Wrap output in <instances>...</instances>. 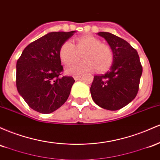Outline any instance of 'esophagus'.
<instances>
[{
	"instance_id": "34e87169",
	"label": "esophagus",
	"mask_w": 160,
	"mask_h": 160,
	"mask_svg": "<svg viewBox=\"0 0 160 160\" xmlns=\"http://www.w3.org/2000/svg\"><path fill=\"white\" fill-rule=\"evenodd\" d=\"M81 77H82V75H75V76H74V79L75 80H79L81 78Z\"/></svg>"
}]
</instances>
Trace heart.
<instances>
[{
  "instance_id": "1",
  "label": "heart",
  "mask_w": 160,
  "mask_h": 160,
  "mask_svg": "<svg viewBox=\"0 0 160 160\" xmlns=\"http://www.w3.org/2000/svg\"><path fill=\"white\" fill-rule=\"evenodd\" d=\"M59 55L61 61L66 66L77 62L81 56L84 60L66 68V72L78 75L97 69L98 72L108 70L113 62L114 55L109 44L102 43L92 35H83L75 40V45L66 41L60 47Z\"/></svg>"
}]
</instances>
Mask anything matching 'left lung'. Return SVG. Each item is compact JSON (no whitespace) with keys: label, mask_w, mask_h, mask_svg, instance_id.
Wrapping results in <instances>:
<instances>
[{"label":"left lung","mask_w":160,"mask_h":160,"mask_svg":"<svg viewBox=\"0 0 160 160\" xmlns=\"http://www.w3.org/2000/svg\"><path fill=\"white\" fill-rule=\"evenodd\" d=\"M112 48L114 59L110 69L94 75L91 94L95 103L108 110H118L132 102L138 94L142 66L137 51L124 39L100 32Z\"/></svg>","instance_id":"1"}]
</instances>
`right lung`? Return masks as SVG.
I'll use <instances>...</instances> for the list:
<instances>
[{
    "label": "right lung",
    "mask_w": 160,
    "mask_h": 160,
    "mask_svg": "<svg viewBox=\"0 0 160 160\" xmlns=\"http://www.w3.org/2000/svg\"><path fill=\"white\" fill-rule=\"evenodd\" d=\"M75 32H50L28 44L18 59V92L37 112H53L69 98L75 80L72 76H61L63 68L59 51Z\"/></svg>",
    "instance_id": "1"
}]
</instances>
